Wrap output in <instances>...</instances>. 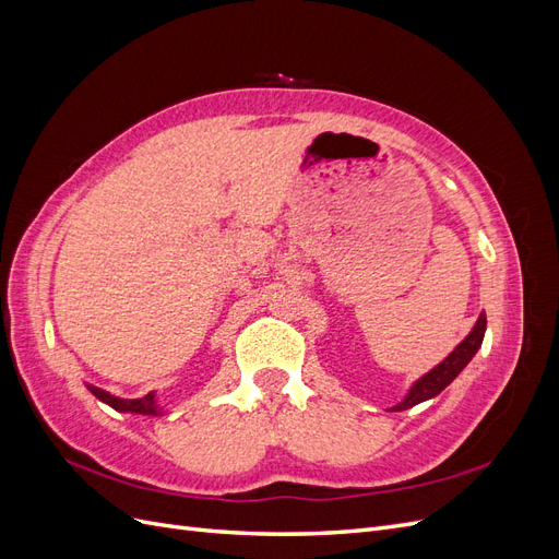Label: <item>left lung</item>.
I'll use <instances>...</instances> for the list:
<instances>
[{"instance_id": "left-lung-1", "label": "left lung", "mask_w": 559, "mask_h": 559, "mask_svg": "<svg viewBox=\"0 0 559 559\" xmlns=\"http://www.w3.org/2000/svg\"><path fill=\"white\" fill-rule=\"evenodd\" d=\"M485 329H487V317L485 312H480L476 326L471 329V333L464 337V341L454 347V352H450L448 357L433 366L427 376H421L419 380L413 382V386L408 389V394L403 396V401L396 405L399 411L405 408H413V405L421 403V401H429L433 396H438L443 392V389L462 373L466 368V364L476 357V352L483 345V337H485Z\"/></svg>"}]
</instances>
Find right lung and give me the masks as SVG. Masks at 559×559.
Here are the masks:
<instances>
[{"instance_id": "obj_1", "label": "right lung", "mask_w": 559, "mask_h": 559, "mask_svg": "<svg viewBox=\"0 0 559 559\" xmlns=\"http://www.w3.org/2000/svg\"><path fill=\"white\" fill-rule=\"evenodd\" d=\"M88 389H91V392H93L99 401L107 403V405H111L114 411H121V413H138V415H160V405H158V401H156V394H154V392L146 394L144 399H121V396H114V394L105 392V389L93 386V384H88Z\"/></svg>"}]
</instances>
